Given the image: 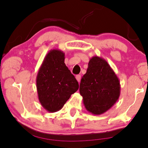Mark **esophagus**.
Instances as JSON below:
<instances>
[{"label":"esophagus","mask_w":148,"mask_h":148,"mask_svg":"<svg viewBox=\"0 0 148 148\" xmlns=\"http://www.w3.org/2000/svg\"><path fill=\"white\" fill-rule=\"evenodd\" d=\"M75 77H76V79L77 80V82H79L80 80H81V75H77Z\"/></svg>","instance_id":"obj_1"}]
</instances>
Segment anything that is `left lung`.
Listing matches in <instances>:
<instances>
[{
    "label": "left lung",
    "instance_id": "1",
    "mask_svg": "<svg viewBox=\"0 0 148 148\" xmlns=\"http://www.w3.org/2000/svg\"><path fill=\"white\" fill-rule=\"evenodd\" d=\"M80 95L86 110L95 115L104 114L117 102L120 95L119 79L105 59L93 56L81 79Z\"/></svg>",
    "mask_w": 148,
    "mask_h": 148
}]
</instances>
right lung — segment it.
I'll list each match as a JSON object with an SVG mask.
<instances>
[{
	"label": "right lung",
	"mask_w": 148,
	"mask_h": 148,
	"mask_svg": "<svg viewBox=\"0 0 148 148\" xmlns=\"http://www.w3.org/2000/svg\"><path fill=\"white\" fill-rule=\"evenodd\" d=\"M39 102L45 110H60L72 94L79 88L75 76L64 63V53L51 49L45 56L36 75Z\"/></svg>",
	"instance_id": "right-lung-1"
}]
</instances>
